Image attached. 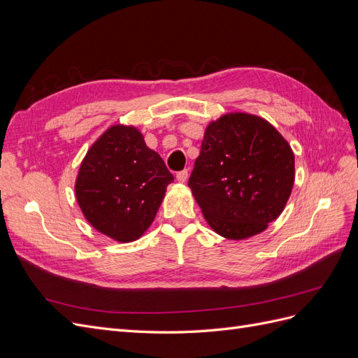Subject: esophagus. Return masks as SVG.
<instances>
[{"label":"esophagus","mask_w":358,"mask_h":358,"mask_svg":"<svg viewBox=\"0 0 358 358\" xmlns=\"http://www.w3.org/2000/svg\"><path fill=\"white\" fill-rule=\"evenodd\" d=\"M176 179H178V182H180V183H185V182H187V179H188V170H182V171H179L178 175H176Z\"/></svg>","instance_id":"esophagus-1"}]
</instances>
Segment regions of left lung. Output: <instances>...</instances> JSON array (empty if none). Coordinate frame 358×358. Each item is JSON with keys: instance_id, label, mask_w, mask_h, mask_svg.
Instances as JSON below:
<instances>
[{"instance_id": "1", "label": "left lung", "mask_w": 358, "mask_h": 358, "mask_svg": "<svg viewBox=\"0 0 358 358\" xmlns=\"http://www.w3.org/2000/svg\"><path fill=\"white\" fill-rule=\"evenodd\" d=\"M294 185V154L266 119L227 113L204 131L188 180L212 230L242 241L282 213Z\"/></svg>"}]
</instances>
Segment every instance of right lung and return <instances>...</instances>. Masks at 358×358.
Segmentation results:
<instances>
[{
  "label": "right lung",
  "instance_id": "add662e5",
  "mask_svg": "<svg viewBox=\"0 0 358 358\" xmlns=\"http://www.w3.org/2000/svg\"><path fill=\"white\" fill-rule=\"evenodd\" d=\"M171 182L164 161L137 128L113 125L90 148L74 188L94 229L125 243L149 229Z\"/></svg>",
  "mask_w": 358,
  "mask_h": 358
}]
</instances>
